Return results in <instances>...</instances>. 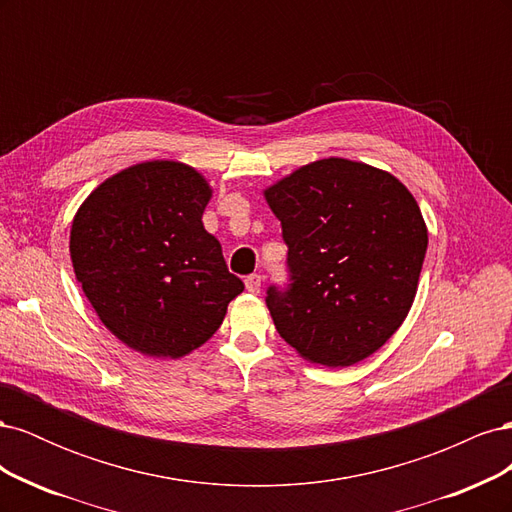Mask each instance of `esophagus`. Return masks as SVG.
I'll list each match as a JSON object with an SVG mask.
<instances>
[{
    "label": "esophagus",
    "mask_w": 512,
    "mask_h": 512,
    "mask_svg": "<svg viewBox=\"0 0 512 512\" xmlns=\"http://www.w3.org/2000/svg\"><path fill=\"white\" fill-rule=\"evenodd\" d=\"M260 286H262V277L258 273H252V275L245 277V288L250 292H254V294L260 292Z\"/></svg>",
    "instance_id": "34e87169"
}]
</instances>
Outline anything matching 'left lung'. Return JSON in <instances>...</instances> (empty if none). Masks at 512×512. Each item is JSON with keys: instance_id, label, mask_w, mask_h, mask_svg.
<instances>
[{"instance_id": "8db88e82", "label": "left lung", "mask_w": 512, "mask_h": 512, "mask_svg": "<svg viewBox=\"0 0 512 512\" xmlns=\"http://www.w3.org/2000/svg\"><path fill=\"white\" fill-rule=\"evenodd\" d=\"M282 222L290 290L269 288L273 324L314 365L350 367L406 320L427 226L389 170L346 158L309 162L262 190Z\"/></svg>"}]
</instances>
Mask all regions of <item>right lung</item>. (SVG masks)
<instances>
[{
  "instance_id": "right-lung-1",
  "label": "right lung",
  "mask_w": 512,
  "mask_h": 512,
  "mask_svg": "<svg viewBox=\"0 0 512 512\" xmlns=\"http://www.w3.org/2000/svg\"><path fill=\"white\" fill-rule=\"evenodd\" d=\"M213 188L177 160L104 179L76 211L70 258L104 327L134 352L181 359L203 346L243 292L203 226Z\"/></svg>"
}]
</instances>
